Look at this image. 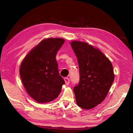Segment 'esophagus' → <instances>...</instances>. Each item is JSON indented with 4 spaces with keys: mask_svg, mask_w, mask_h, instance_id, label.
I'll list each match as a JSON object with an SVG mask.
<instances>
[{
    "mask_svg": "<svg viewBox=\"0 0 133 133\" xmlns=\"http://www.w3.org/2000/svg\"><path fill=\"white\" fill-rule=\"evenodd\" d=\"M64 80L65 81V83H66V85H69V83H70V79L68 77H65L64 78Z\"/></svg>",
    "mask_w": 133,
    "mask_h": 133,
    "instance_id": "obj_1",
    "label": "esophagus"
}]
</instances>
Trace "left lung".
<instances>
[{
	"label": "left lung",
	"instance_id": "obj_1",
	"mask_svg": "<svg viewBox=\"0 0 133 133\" xmlns=\"http://www.w3.org/2000/svg\"><path fill=\"white\" fill-rule=\"evenodd\" d=\"M70 44L79 67L80 81L73 88L76 103L82 109H91L109 91L114 79L112 65L98 49L86 42L73 41Z\"/></svg>",
	"mask_w": 133,
	"mask_h": 133
}]
</instances>
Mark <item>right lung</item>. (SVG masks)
I'll list each match as a JSON object with an SVG mask.
<instances>
[{
    "label": "right lung",
    "mask_w": 133,
    "mask_h": 133,
    "mask_svg": "<svg viewBox=\"0 0 133 133\" xmlns=\"http://www.w3.org/2000/svg\"><path fill=\"white\" fill-rule=\"evenodd\" d=\"M64 43L62 38L43 40L22 62L19 73L22 83L37 103L51 102L61 92L65 82L58 73L56 56Z\"/></svg>",
    "instance_id": "1"
}]
</instances>
